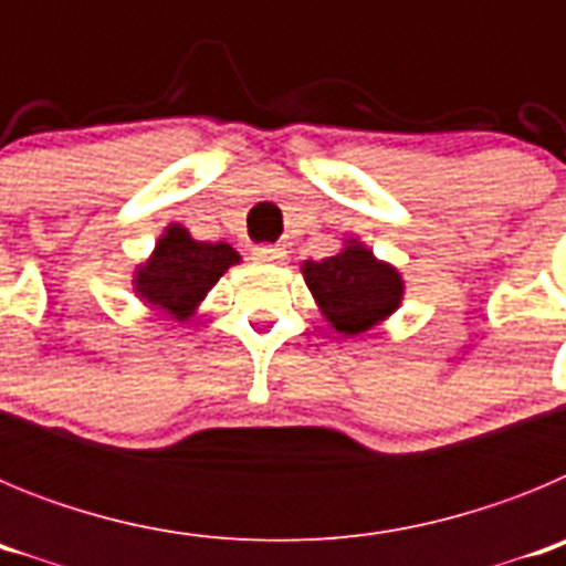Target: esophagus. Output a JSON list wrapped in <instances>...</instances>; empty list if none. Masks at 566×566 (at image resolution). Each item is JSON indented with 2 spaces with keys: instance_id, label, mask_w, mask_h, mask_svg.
I'll return each mask as SVG.
<instances>
[{
  "instance_id": "34e87169",
  "label": "esophagus",
  "mask_w": 566,
  "mask_h": 566,
  "mask_svg": "<svg viewBox=\"0 0 566 566\" xmlns=\"http://www.w3.org/2000/svg\"><path fill=\"white\" fill-rule=\"evenodd\" d=\"M286 258V252L280 247H254L252 249V260L258 263H280V260Z\"/></svg>"
}]
</instances>
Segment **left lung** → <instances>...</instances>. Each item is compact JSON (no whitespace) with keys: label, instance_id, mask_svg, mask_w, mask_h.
I'll list each match as a JSON object with an SVG mask.
<instances>
[{"label":"left lung","instance_id":"1","mask_svg":"<svg viewBox=\"0 0 566 566\" xmlns=\"http://www.w3.org/2000/svg\"><path fill=\"white\" fill-rule=\"evenodd\" d=\"M306 283L326 319L339 334H359L377 326L402 300V280L359 243L334 258L303 266Z\"/></svg>","mask_w":566,"mask_h":566}]
</instances>
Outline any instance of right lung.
Masks as SVG:
<instances>
[{
	"mask_svg": "<svg viewBox=\"0 0 566 566\" xmlns=\"http://www.w3.org/2000/svg\"><path fill=\"white\" fill-rule=\"evenodd\" d=\"M232 263H238V252L229 243L192 240L187 229L169 227L147 266L135 274V292L175 319H184Z\"/></svg>",
	"mask_w": 566,
	"mask_h": 566,
	"instance_id": "obj_1",
	"label": "right lung"
}]
</instances>
